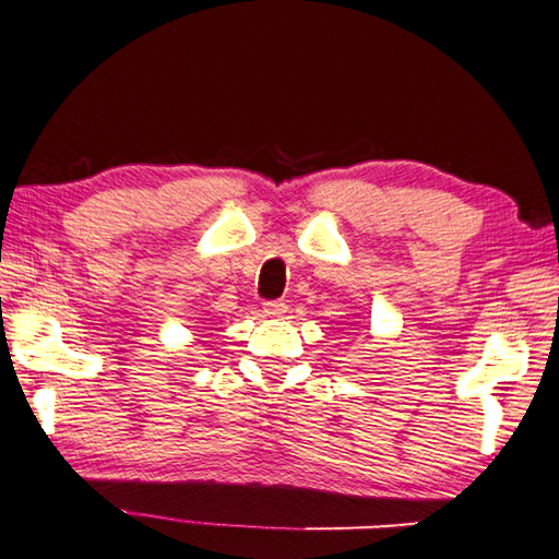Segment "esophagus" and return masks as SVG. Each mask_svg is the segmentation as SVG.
Masks as SVG:
<instances>
[{
    "label": "esophagus",
    "instance_id": "obj_1",
    "mask_svg": "<svg viewBox=\"0 0 559 559\" xmlns=\"http://www.w3.org/2000/svg\"><path fill=\"white\" fill-rule=\"evenodd\" d=\"M263 312H266L269 318H283V314L288 312V306L283 300H271V302H263Z\"/></svg>",
    "mask_w": 559,
    "mask_h": 559
}]
</instances>
